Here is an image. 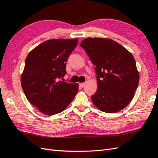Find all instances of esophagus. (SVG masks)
Returning <instances> with one entry per match:
<instances>
[{
    "mask_svg": "<svg viewBox=\"0 0 158 158\" xmlns=\"http://www.w3.org/2000/svg\"><path fill=\"white\" fill-rule=\"evenodd\" d=\"M85 82H84V83H80V87H82V88L84 87V86H85Z\"/></svg>",
    "mask_w": 158,
    "mask_h": 158,
    "instance_id": "obj_1",
    "label": "esophagus"
}]
</instances>
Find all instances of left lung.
Here are the masks:
<instances>
[{
    "mask_svg": "<svg viewBox=\"0 0 158 158\" xmlns=\"http://www.w3.org/2000/svg\"><path fill=\"white\" fill-rule=\"evenodd\" d=\"M80 47L86 52L97 76L92 102L106 113L121 111L130 103L139 83L135 59L125 47L111 39L88 37Z\"/></svg>",
    "mask_w": 158,
    "mask_h": 158,
    "instance_id": "left-lung-1",
    "label": "left lung"
}]
</instances>
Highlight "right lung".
<instances>
[{"label": "right lung", "mask_w": 158, "mask_h": 158, "mask_svg": "<svg viewBox=\"0 0 158 158\" xmlns=\"http://www.w3.org/2000/svg\"><path fill=\"white\" fill-rule=\"evenodd\" d=\"M78 39L47 40L27 55L21 76L23 92L33 106L47 115L60 113L73 102L78 84L60 80Z\"/></svg>", "instance_id": "1"}]
</instances>
